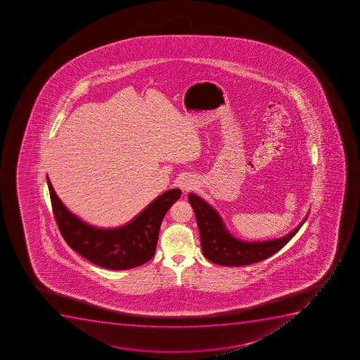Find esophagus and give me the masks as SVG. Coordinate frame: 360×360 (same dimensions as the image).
<instances>
[{
  "mask_svg": "<svg viewBox=\"0 0 360 360\" xmlns=\"http://www.w3.org/2000/svg\"><path fill=\"white\" fill-rule=\"evenodd\" d=\"M195 186H196L195 179L189 177V176H183V177L179 178V181H178V186H179L184 193L193 189V188H195Z\"/></svg>",
  "mask_w": 360,
  "mask_h": 360,
  "instance_id": "1",
  "label": "esophagus"
}]
</instances>
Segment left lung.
Wrapping results in <instances>:
<instances>
[{
  "mask_svg": "<svg viewBox=\"0 0 360 360\" xmlns=\"http://www.w3.org/2000/svg\"><path fill=\"white\" fill-rule=\"evenodd\" d=\"M188 198L196 216L204 256L212 263L223 266H242L266 259L298 232L307 218V214L297 228L281 238L245 242L230 233L221 214L203 198L195 193H189Z\"/></svg>",
  "mask_w": 360,
  "mask_h": 360,
  "instance_id": "left-lung-1",
  "label": "left lung"
}]
</instances>
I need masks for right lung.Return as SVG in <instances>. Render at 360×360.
I'll list each match as a JSON object with an SVG mask.
<instances>
[{
  "mask_svg": "<svg viewBox=\"0 0 360 360\" xmlns=\"http://www.w3.org/2000/svg\"><path fill=\"white\" fill-rule=\"evenodd\" d=\"M53 216L65 242L98 266L128 270L149 262L155 255L163 217L182 191L167 190L131 221L117 228H97L72 214L53 190L46 176Z\"/></svg>",
  "mask_w": 360,
  "mask_h": 360,
  "instance_id": "add662e5",
  "label": "right lung"
}]
</instances>
